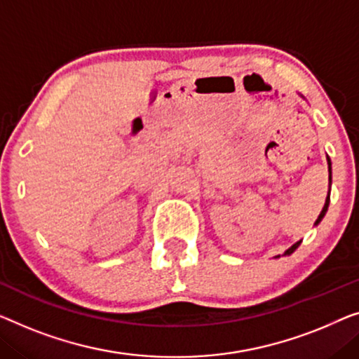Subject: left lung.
<instances>
[{
    "instance_id": "left-lung-1",
    "label": "left lung",
    "mask_w": 359,
    "mask_h": 359,
    "mask_svg": "<svg viewBox=\"0 0 359 359\" xmlns=\"http://www.w3.org/2000/svg\"><path fill=\"white\" fill-rule=\"evenodd\" d=\"M327 165H329V184L332 185V163H330V158L327 156ZM329 203H330V190H329V194H327V198H325V203H324V208H323V211H320V214L318 216V219H316V222H314V226H318V224L323 221L324 219V216H325V212H327V208H329ZM299 243H302V240H299V242H297L295 245H292L290 248H288L285 253V256H288V255H292L293 251H295L298 247H299Z\"/></svg>"
}]
</instances>
